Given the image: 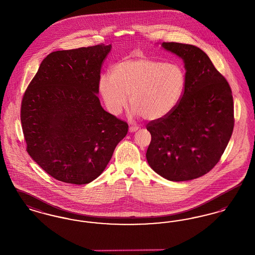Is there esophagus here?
Segmentation results:
<instances>
[{"instance_id":"1","label":"esophagus","mask_w":255,"mask_h":255,"mask_svg":"<svg viewBox=\"0 0 255 255\" xmlns=\"http://www.w3.org/2000/svg\"><path fill=\"white\" fill-rule=\"evenodd\" d=\"M138 128H139V127H138V126H130V127H129V131H130V132H131V133H133V132H135V131H137V130H138Z\"/></svg>"}]
</instances>
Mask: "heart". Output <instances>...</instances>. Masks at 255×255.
<instances>
[{
    "label": "heart",
    "mask_w": 255,
    "mask_h": 255,
    "mask_svg": "<svg viewBox=\"0 0 255 255\" xmlns=\"http://www.w3.org/2000/svg\"><path fill=\"white\" fill-rule=\"evenodd\" d=\"M185 87L186 73L182 66L142 54L122 58L98 82L110 113L120 115L130 96L132 115L152 122L165 119L177 108Z\"/></svg>",
    "instance_id": "obj_1"
}]
</instances>
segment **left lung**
<instances>
[{
  "label": "left lung",
  "mask_w": 255,
  "mask_h": 255,
  "mask_svg": "<svg viewBox=\"0 0 255 255\" xmlns=\"http://www.w3.org/2000/svg\"><path fill=\"white\" fill-rule=\"evenodd\" d=\"M161 47L182 58L186 87L168 117L148 123L152 139L146 158L162 178L190 181L212 169L228 146L234 126L233 98L228 81L202 49L174 42Z\"/></svg>",
  "instance_id": "1"
}]
</instances>
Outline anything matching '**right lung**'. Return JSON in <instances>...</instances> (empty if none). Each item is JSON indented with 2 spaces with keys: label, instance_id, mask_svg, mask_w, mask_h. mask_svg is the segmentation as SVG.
Returning <instances> with one entry per match:
<instances>
[{
  "label": "right lung",
  "instance_id": "add662e5",
  "mask_svg": "<svg viewBox=\"0 0 255 255\" xmlns=\"http://www.w3.org/2000/svg\"><path fill=\"white\" fill-rule=\"evenodd\" d=\"M111 49L101 44L49 53L24 93L26 151L60 182L96 180L128 132V124L103 109L97 97L101 65Z\"/></svg>",
  "mask_w": 255,
  "mask_h": 255
}]
</instances>
